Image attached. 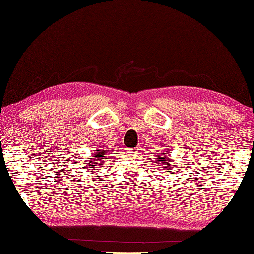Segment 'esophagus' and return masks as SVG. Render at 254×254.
<instances>
[{
  "mask_svg": "<svg viewBox=\"0 0 254 254\" xmlns=\"http://www.w3.org/2000/svg\"><path fill=\"white\" fill-rule=\"evenodd\" d=\"M128 150H130V151H133V149H128Z\"/></svg>",
  "mask_w": 254,
  "mask_h": 254,
  "instance_id": "34e87169",
  "label": "esophagus"
}]
</instances>
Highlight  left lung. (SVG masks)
I'll return each mask as SVG.
<instances>
[{
  "label": "left lung",
  "mask_w": 254,
  "mask_h": 254,
  "mask_svg": "<svg viewBox=\"0 0 254 254\" xmlns=\"http://www.w3.org/2000/svg\"><path fill=\"white\" fill-rule=\"evenodd\" d=\"M159 155H162V154H159ZM159 155H158V158H160V159H166V162H168L167 158H166V156H164V157H159ZM170 165H171V164H167V166H170ZM174 170H175V168H174Z\"/></svg>",
  "instance_id": "8db88e82"
}]
</instances>
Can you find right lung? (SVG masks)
I'll return each instance as SVG.
<instances>
[{
	"label": "right lung",
	"instance_id": "obj_1",
	"mask_svg": "<svg viewBox=\"0 0 254 254\" xmlns=\"http://www.w3.org/2000/svg\"><path fill=\"white\" fill-rule=\"evenodd\" d=\"M96 152H97V154H95L96 156V158H98V159H105L106 158V156L105 155H107L106 154V151H100V150H97V151H96ZM99 165H102V164H100V163H98ZM89 166H92V167H94V166H96V165H89ZM91 167V168H92Z\"/></svg>",
	"mask_w": 254,
	"mask_h": 254
}]
</instances>
